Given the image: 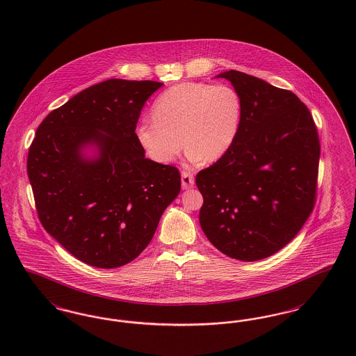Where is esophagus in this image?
Instances as JSON below:
<instances>
[{
	"label": "esophagus",
	"instance_id": "obj_1",
	"mask_svg": "<svg viewBox=\"0 0 356 356\" xmlns=\"http://www.w3.org/2000/svg\"><path fill=\"white\" fill-rule=\"evenodd\" d=\"M181 186L183 189H189L195 186V177L191 172H186V170L181 172Z\"/></svg>",
	"mask_w": 356,
	"mask_h": 356
}]
</instances>
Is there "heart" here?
Masks as SVG:
<instances>
[{
  "label": "heart",
  "instance_id": "obj_1",
  "mask_svg": "<svg viewBox=\"0 0 356 356\" xmlns=\"http://www.w3.org/2000/svg\"><path fill=\"white\" fill-rule=\"evenodd\" d=\"M152 118L140 121L135 135L153 161L170 164L184 140L189 161L211 164L224 157L236 140L241 100L229 85L181 83L154 100Z\"/></svg>",
  "mask_w": 356,
  "mask_h": 356
}]
</instances>
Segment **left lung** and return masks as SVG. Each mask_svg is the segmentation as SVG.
Listing matches in <instances>:
<instances>
[{
  "mask_svg": "<svg viewBox=\"0 0 356 356\" xmlns=\"http://www.w3.org/2000/svg\"><path fill=\"white\" fill-rule=\"evenodd\" d=\"M216 77L234 85L241 120L231 149L196 176L199 220L220 252L254 261L287 245L311 215L321 143L308 108L291 90L238 70Z\"/></svg>",
  "mask_w": 356,
  "mask_h": 356,
  "instance_id": "8db88e82",
  "label": "left lung"
}]
</instances>
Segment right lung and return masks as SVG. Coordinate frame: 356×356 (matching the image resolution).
<instances>
[{
  "instance_id": "1",
  "label": "right lung",
  "mask_w": 356,
  "mask_h": 356,
  "mask_svg": "<svg viewBox=\"0 0 356 356\" xmlns=\"http://www.w3.org/2000/svg\"><path fill=\"white\" fill-rule=\"evenodd\" d=\"M161 85L121 79L92 85L37 128L26 168L38 219L92 267L118 268L136 259L180 192L179 170L147 159L135 135L144 104Z\"/></svg>"
}]
</instances>
